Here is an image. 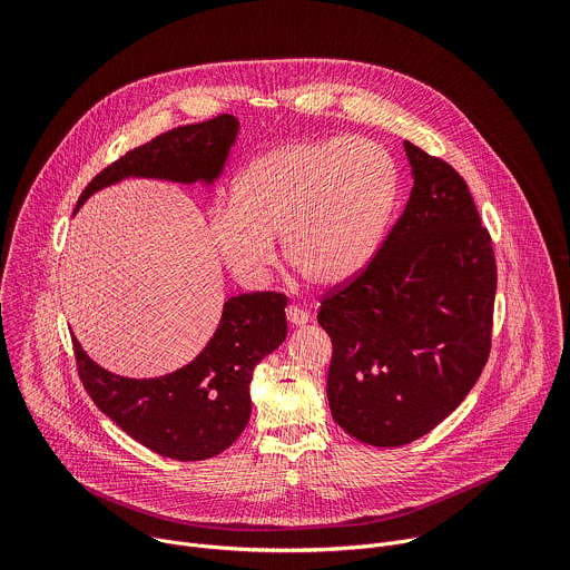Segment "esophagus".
Wrapping results in <instances>:
<instances>
[{
  "instance_id": "esophagus-1",
  "label": "esophagus",
  "mask_w": 570,
  "mask_h": 570,
  "mask_svg": "<svg viewBox=\"0 0 570 570\" xmlns=\"http://www.w3.org/2000/svg\"><path fill=\"white\" fill-rule=\"evenodd\" d=\"M286 317H288V322H291V327H302V324L308 322V313H306L304 308L295 306V304H291V306L286 308Z\"/></svg>"
}]
</instances>
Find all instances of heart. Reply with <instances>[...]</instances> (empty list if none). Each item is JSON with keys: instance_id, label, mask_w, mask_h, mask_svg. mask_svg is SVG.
Instances as JSON below:
<instances>
[{"instance_id": "1", "label": "heart", "mask_w": 570, "mask_h": 570, "mask_svg": "<svg viewBox=\"0 0 570 570\" xmlns=\"http://www.w3.org/2000/svg\"><path fill=\"white\" fill-rule=\"evenodd\" d=\"M394 203L387 153L363 137L295 139L257 155L209 212L216 255L243 286L266 282L282 236L286 262L313 286L356 277L374 255Z\"/></svg>"}]
</instances>
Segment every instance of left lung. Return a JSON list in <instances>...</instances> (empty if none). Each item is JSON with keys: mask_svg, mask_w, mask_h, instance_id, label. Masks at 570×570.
Segmentation results:
<instances>
[{"mask_svg": "<svg viewBox=\"0 0 570 570\" xmlns=\"http://www.w3.org/2000/svg\"><path fill=\"white\" fill-rule=\"evenodd\" d=\"M413 191L372 262L322 297L334 354L336 424L372 446H403L446 420L492 347L497 259L462 176L403 141Z\"/></svg>", "mask_w": 570, "mask_h": 570, "instance_id": "left-lung-1", "label": "left lung"}]
</instances>
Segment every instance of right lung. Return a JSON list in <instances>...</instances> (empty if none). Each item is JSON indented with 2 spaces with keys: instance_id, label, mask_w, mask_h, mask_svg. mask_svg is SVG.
Instances as JSON below:
<instances>
[{
  "instance_id": "add662e5",
  "label": "right lung",
  "mask_w": 570,
  "mask_h": 570,
  "mask_svg": "<svg viewBox=\"0 0 570 570\" xmlns=\"http://www.w3.org/2000/svg\"><path fill=\"white\" fill-rule=\"evenodd\" d=\"M238 135V119L218 115L161 132L106 167L80 194H92L124 178H157L183 185H212ZM286 295L243 293L223 304L218 330L185 367L155 376L128 379L97 365L73 338L78 376L88 394L132 440L171 460H207L234 444L253 411L255 367L286 338Z\"/></svg>"
}]
</instances>
